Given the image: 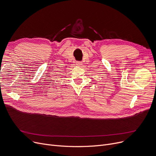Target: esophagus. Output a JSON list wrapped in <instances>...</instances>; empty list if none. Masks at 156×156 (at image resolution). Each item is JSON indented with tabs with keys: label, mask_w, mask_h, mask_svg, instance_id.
I'll return each instance as SVG.
<instances>
[{
	"label": "esophagus",
	"mask_w": 156,
	"mask_h": 156,
	"mask_svg": "<svg viewBox=\"0 0 156 156\" xmlns=\"http://www.w3.org/2000/svg\"><path fill=\"white\" fill-rule=\"evenodd\" d=\"M76 64L77 66H81L82 65V62H80V61H76Z\"/></svg>",
	"instance_id": "1"
}]
</instances>
